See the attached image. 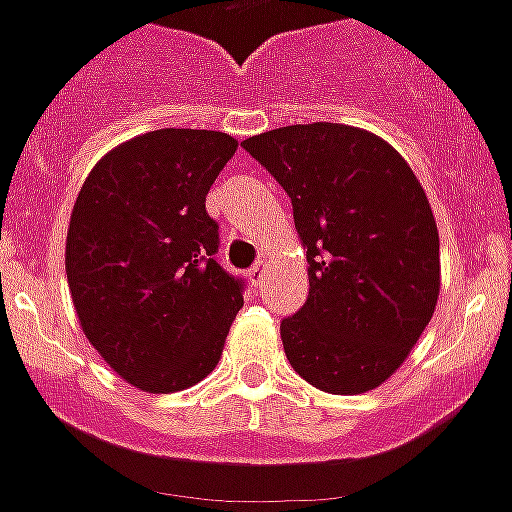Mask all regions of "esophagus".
I'll use <instances>...</instances> for the list:
<instances>
[{"instance_id":"obj_1","label":"esophagus","mask_w":512,"mask_h":512,"mask_svg":"<svg viewBox=\"0 0 512 512\" xmlns=\"http://www.w3.org/2000/svg\"><path fill=\"white\" fill-rule=\"evenodd\" d=\"M263 276H265V263L263 260H260V263H255L252 265V268H249V273H247V278H249V284H260V281H263Z\"/></svg>"}]
</instances>
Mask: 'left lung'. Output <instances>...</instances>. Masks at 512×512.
I'll list each match as a JSON object with an SVG mask.
<instances>
[{
  "label": "left lung",
  "instance_id": "1",
  "mask_svg": "<svg viewBox=\"0 0 512 512\" xmlns=\"http://www.w3.org/2000/svg\"><path fill=\"white\" fill-rule=\"evenodd\" d=\"M242 147L292 197L310 292L281 321L294 371L328 394L397 373L436 310L442 265L429 197L405 157L365 128L307 123Z\"/></svg>",
  "mask_w": 512,
  "mask_h": 512
}]
</instances>
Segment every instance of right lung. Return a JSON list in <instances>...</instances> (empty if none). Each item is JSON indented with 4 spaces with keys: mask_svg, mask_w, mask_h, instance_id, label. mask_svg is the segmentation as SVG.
<instances>
[{
    "mask_svg": "<svg viewBox=\"0 0 512 512\" xmlns=\"http://www.w3.org/2000/svg\"><path fill=\"white\" fill-rule=\"evenodd\" d=\"M236 147L220 131H149L110 149L78 191L65 239L78 323L141 392L199 384L244 305L242 281L215 263L218 223L205 210Z\"/></svg>",
    "mask_w": 512,
    "mask_h": 512,
    "instance_id": "1",
    "label": "right lung"
}]
</instances>
